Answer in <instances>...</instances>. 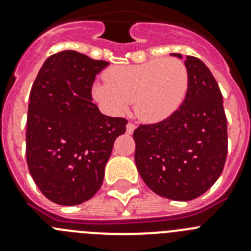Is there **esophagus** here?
<instances>
[{"label": "esophagus", "instance_id": "1", "mask_svg": "<svg viewBox=\"0 0 251 251\" xmlns=\"http://www.w3.org/2000/svg\"><path fill=\"white\" fill-rule=\"evenodd\" d=\"M136 129V126H134V124L133 123H128L127 124V133L128 134H132L133 133V130Z\"/></svg>", "mask_w": 251, "mask_h": 251}]
</instances>
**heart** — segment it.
<instances>
[{
    "mask_svg": "<svg viewBox=\"0 0 251 251\" xmlns=\"http://www.w3.org/2000/svg\"><path fill=\"white\" fill-rule=\"evenodd\" d=\"M106 83L94 85L95 98L112 113L121 114L134 103L137 117L158 123L174 114L187 93V69L174 57L119 65L104 74Z\"/></svg>",
    "mask_w": 251,
    "mask_h": 251,
    "instance_id": "obj_1",
    "label": "heart"
}]
</instances>
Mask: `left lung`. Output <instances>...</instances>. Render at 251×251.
Here are the masks:
<instances>
[{"instance_id":"obj_1","label":"left lung","mask_w":251,"mask_h":251,"mask_svg":"<svg viewBox=\"0 0 251 251\" xmlns=\"http://www.w3.org/2000/svg\"><path fill=\"white\" fill-rule=\"evenodd\" d=\"M185 66L188 86L178 109L165 121L141 124L133 133L142 179L153 192L175 201L205 194L220 177L227 156L220 88L200 59L186 56Z\"/></svg>"}]
</instances>
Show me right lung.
Returning a JSON list of instances; mask_svg holds the SVG:
<instances>
[{
	"instance_id": "1",
	"label": "right lung",
	"mask_w": 251,
	"mask_h": 251,
	"mask_svg": "<svg viewBox=\"0 0 251 251\" xmlns=\"http://www.w3.org/2000/svg\"><path fill=\"white\" fill-rule=\"evenodd\" d=\"M109 63L74 50L46 59L30 92L26 128L28 171L44 196L64 206L92 199L127 119L93 103L97 74Z\"/></svg>"
}]
</instances>
